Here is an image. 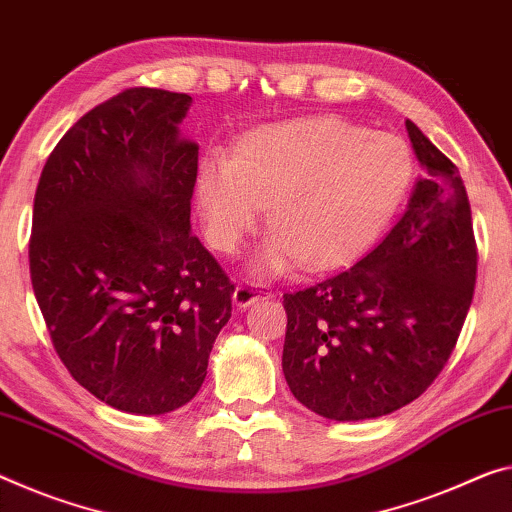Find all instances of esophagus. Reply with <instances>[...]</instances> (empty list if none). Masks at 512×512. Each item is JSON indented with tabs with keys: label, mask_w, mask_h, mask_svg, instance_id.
<instances>
[{
	"label": "esophagus",
	"mask_w": 512,
	"mask_h": 512,
	"mask_svg": "<svg viewBox=\"0 0 512 512\" xmlns=\"http://www.w3.org/2000/svg\"><path fill=\"white\" fill-rule=\"evenodd\" d=\"M266 296H269V291H264L257 285H237V289H234L232 294V303L237 305L239 310H246V307L253 305L255 300L266 298Z\"/></svg>",
	"instance_id": "esophagus-1"
}]
</instances>
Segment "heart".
<instances>
[{"instance_id": "1", "label": "heart", "mask_w": 512, "mask_h": 512, "mask_svg": "<svg viewBox=\"0 0 512 512\" xmlns=\"http://www.w3.org/2000/svg\"><path fill=\"white\" fill-rule=\"evenodd\" d=\"M415 161L408 143L335 116L259 129L232 157L209 154L198 170L207 237L234 250L269 205L273 232L255 273L280 275L303 262L337 269L369 248L399 212Z\"/></svg>"}]
</instances>
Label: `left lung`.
<instances>
[{
    "mask_svg": "<svg viewBox=\"0 0 512 512\" xmlns=\"http://www.w3.org/2000/svg\"><path fill=\"white\" fill-rule=\"evenodd\" d=\"M421 177L401 221L358 264L285 294L291 394L330 421L389 415L444 369L476 282V241L458 168L405 120Z\"/></svg>",
    "mask_w": 512,
    "mask_h": 512,
    "instance_id": "left-lung-1",
    "label": "left lung"
}]
</instances>
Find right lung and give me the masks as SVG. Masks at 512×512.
Here are the masks:
<instances>
[{"instance_id": "add662e5", "label": "right lung", "mask_w": 512, "mask_h": 512, "mask_svg": "<svg viewBox=\"0 0 512 512\" xmlns=\"http://www.w3.org/2000/svg\"><path fill=\"white\" fill-rule=\"evenodd\" d=\"M191 95L127 88L81 116L40 173L31 285L70 376L111 408L198 394L234 285L191 234Z\"/></svg>"}]
</instances>
